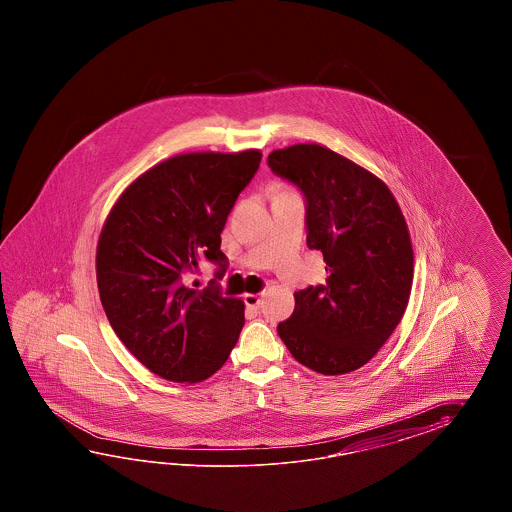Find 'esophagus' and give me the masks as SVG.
<instances>
[{"label": "esophagus", "mask_w": 512, "mask_h": 512, "mask_svg": "<svg viewBox=\"0 0 512 512\" xmlns=\"http://www.w3.org/2000/svg\"><path fill=\"white\" fill-rule=\"evenodd\" d=\"M243 300H245V305H247V307H249V309H260V305H261V294L260 293L245 294V298H243Z\"/></svg>", "instance_id": "34e87169"}]
</instances>
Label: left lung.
<instances>
[{
    "instance_id": "obj_1",
    "label": "left lung",
    "mask_w": 512,
    "mask_h": 512,
    "mask_svg": "<svg viewBox=\"0 0 512 512\" xmlns=\"http://www.w3.org/2000/svg\"><path fill=\"white\" fill-rule=\"evenodd\" d=\"M269 168L304 196L307 247L324 254L327 271L326 283L294 294L278 335L309 370H359L401 322L412 291L403 212L381 179L318 144L276 150Z\"/></svg>"
}]
</instances>
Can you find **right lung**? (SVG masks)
I'll list each match as a JSON object with an SVG mask.
<instances>
[{"label":"right lung","instance_id":"add662e5","mask_svg":"<svg viewBox=\"0 0 512 512\" xmlns=\"http://www.w3.org/2000/svg\"><path fill=\"white\" fill-rule=\"evenodd\" d=\"M261 153H185L133 181L109 212L97 247L100 302L131 355L155 375L201 382L227 362L245 305L218 282L190 290L203 257L229 267L221 232L260 168Z\"/></svg>","mask_w":512,"mask_h":512}]
</instances>
